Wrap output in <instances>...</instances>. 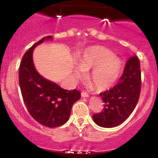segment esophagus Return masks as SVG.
<instances>
[{
  "mask_svg": "<svg viewBox=\"0 0 158 158\" xmlns=\"http://www.w3.org/2000/svg\"><path fill=\"white\" fill-rule=\"evenodd\" d=\"M81 97H89V94H88V93H87V92H85V91L81 92Z\"/></svg>",
  "mask_w": 158,
  "mask_h": 158,
  "instance_id": "obj_1",
  "label": "esophagus"
}]
</instances>
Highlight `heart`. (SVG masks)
<instances>
[{
	"instance_id": "1",
	"label": "heart",
	"mask_w": 158,
	"mask_h": 158,
	"mask_svg": "<svg viewBox=\"0 0 158 158\" xmlns=\"http://www.w3.org/2000/svg\"><path fill=\"white\" fill-rule=\"evenodd\" d=\"M79 67L73 70L74 75L82 77L84 71L91 70L90 81L98 90L109 88L118 80L122 62L109 50L103 47H93L86 50L79 60Z\"/></svg>"
}]
</instances>
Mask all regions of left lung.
Masks as SVG:
<instances>
[{
    "instance_id": "8db88e82",
    "label": "left lung",
    "mask_w": 158,
    "mask_h": 158,
    "mask_svg": "<svg viewBox=\"0 0 158 158\" xmlns=\"http://www.w3.org/2000/svg\"><path fill=\"white\" fill-rule=\"evenodd\" d=\"M140 63L137 56L126 61L119 82L110 90L99 94L104 108L94 114L93 119L98 126L112 128L120 125L130 116L138 102L141 90Z\"/></svg>"
}]
</instances>
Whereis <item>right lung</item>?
Here are the masks:
<instances>
[{"instance_id": "1", "label": "right lung", "mask_w": 158, "mask_h": 158, "mask_svg": "<svg viewBox=\"0 0 158 158\" xmlns=\"http://www.w3.org/2000/svg\"><path fill=\"white\" fill-rule=\"evenodd\" d=\"M44 39H52V36L41 39L22 57L19 71V85L23 102L32 118L43 126L55 128L68 120L72 106L80 99L81 94L77 89H63L36 71L32 52Z\"/></svg>"}]
</instances>
